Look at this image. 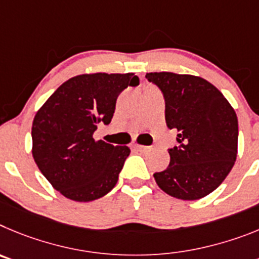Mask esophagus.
<instances>
[{
    "label": "esophagus",
    "mask_w": 259,
    "mask_h": 259,
    "mask_svg": "<svg viewBox=\"0 0 259 259\" xmlns=\"http://www.w3.org/2000/svg\"><path fill=\"white\" fill-rule=\"evenodd\" d=\"M134 148L137 151H141V152H146V151H148V148H150V147L142 146V144H134Z\"/></svg>",
    "instance_id": "34e87169"
}]
</instances>
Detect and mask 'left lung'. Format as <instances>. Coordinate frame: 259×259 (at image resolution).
<instances>
[{
	"mask_svg": "<svg viewBox=\"0 0 259 259\" xmlns=\"http://www.w3.org/2000/svg\"><path fill=\"white\" fill-rule=\"evenodd\" d=\"M150 82L165 99V120L177 129L179 146L170 148L169 166L153 174L170 196L199 200L213 192L231 171L237 156L235 109L209 81L173 72H151Z\"/></svg>",
	"mask_w": 259,
	"mask_h": 259,
	"instance_id": "left-lung-1",
	"label": "left lung"
}]
</instances>
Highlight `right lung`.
Here are the masks:
<instances>
[{
  "instance_id": "obj_1",
  "label": "right lung",
  "mask_w": 259,
  "mask_h": 259,
  "mask_svg": "<svg viewBox=\"0 0 259 259\" xmlns=\"http://www.w3.org/2000/svg\"><path fill=\"white\" fill-rule=\"evenodd\" d=\"M138 85L134 73L78 74L62 83L37 111L32 155L63 196L93 201L115 187L130 148L95 141L93 134L101 122H111L120 93Z\"/></svg>"
}]
</instances>
